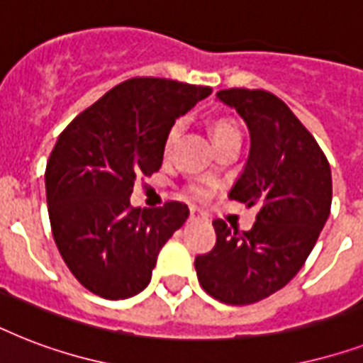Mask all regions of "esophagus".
Here are the masks:
<instances>
[{
  "mask_svg": "<svg viewBox=\"0 0 363 363\" xmlns=\"http://www.w3.org/2000/svg\"><path fill=\"white\" fill-rule=\"evenodd\" d=\"M190 220H205V215L199 209L192 207V209H190Z\"/></svg>",
  "mask_w": 363,
  "mask_h": 363,
  "instance_id": "1",
  "label": "esophagus"
}]
</instances>
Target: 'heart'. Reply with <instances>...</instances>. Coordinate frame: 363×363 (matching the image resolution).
Returning a JSON list of instances; mask_svg holds the SVG:
<instances>
[{
	"mask_svg": "<svg viewBox=\"0 0 363 363\" xmlns=\"http://www.w3.org/2000/svg\"><path fill=\"white\" fill-rule=\"evenodd\" d=\"M179 133H181V125L175 124L169 130V133L165 135V141H164L165 154L171 150V147H173V143L177 141ZM211 135H213V141H215V145L218 147V145L230 141V139H241V130H239V125L233 121H230V118H218V121H215L213 124H211ZM207 194H209V190L203 186H198V184H194V186L188 188V196L194 199L207 198Z\"/></svg>",
	"mask_w": 363,
	"mask_h": 363,
	"instance_id": "1",
	"label": "heart"
}]
</instances>
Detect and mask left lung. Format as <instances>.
<instances>
[{"label": "left lung", "mask_w": 363, "mask_h": 363, "mask_svg": "<svg viewBox=\"0 0 363 363\" xmlns=\"http://www.w3.org/2000/svg\"><path fill=\"white\" fill-rule=\"evenodd\" d=\"M216 98L238 111L250 152L230 199L258 207L248 232L213 220L216 245L194 265L205 292L250 305L292 281L315 247L332 207V169L315 137L275 94L230 88Z\"/></svg>", "instance_id": "left-lung-1"}]
</instances>
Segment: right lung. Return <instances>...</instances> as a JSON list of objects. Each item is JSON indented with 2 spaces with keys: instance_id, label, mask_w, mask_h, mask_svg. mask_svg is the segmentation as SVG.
<instances>
[{
  "instance_id": "obj_1",
  "label": "right lung",
  "mask_w": 363,
  "mask_h": 363,
  "mask_svg": "<svg viewBox=\"0 0 363 363\" xmlns=\"http://www.w3.org/2000/svg\"><path fill=\"white\" fill-rule=\"evenodd\" d=\"M213 92L188 82L133 77L116 84L60 133L45 171L54 242L82 286L105 299L147 288L160 248L186 222L167 201L133 209L139 177L162 167L175 121Z\"/></svg>"
}]
</instances>
